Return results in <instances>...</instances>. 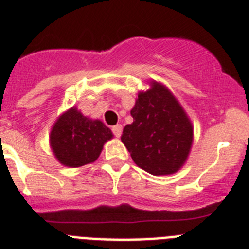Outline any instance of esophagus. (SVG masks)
Returning a JSON list of instances; mask_svg holds the SVG:
<instances>
[{
    "label": "esophagus",
    "mask_w": 249,
    "mask_h": 249,
    "mask_svg": "<svg viewBox=\"0 0 249 249\" xmlns=\"http://www.w3.org/2000/svg\"><path fill=\"white\" fill-rule=\"evenodd\" d=\"M112 133L115 134L116 137H121V134H122V124H116V126H113Z\"/></svg>",
    "instance_id": "34e87169"
}]
</instances>
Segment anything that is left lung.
<instances>
[{
	"instance_id": "left-lung-1",
	"label": "left lung",
	"mask_w": 249,
	"mask_h": 249,
	"mask_svg": "<svg viewBox=\"0 0 249 249\" xmlns=\"http://www.w3.org/2000/svg\"><path fill=\"white\" fill-rule=\"evenodd\" d=\"M131 116L121 141L134 163L153 175L178 172L190 152L193 126L173 93L153 83L138 95Z\"/></svg>"
}]
</instances>
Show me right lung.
Instances as JSON below:
<instances>
[{"label":"right lung","instance_id":"obj_1","mask_svg":"<svg viewBox=\"0 0 249 249\" xmlns=\"http://www.w3.org/2000/svg\"><path fill=\"white\" fill-rule=\"evenodd\" d=\"M111 138L112 132L101 121L89 120L72 107L54 124L50 145L61 164L76 168L96 160Z\"/></svg>","mask_w":249,"mask_h":249}]
</instances>
